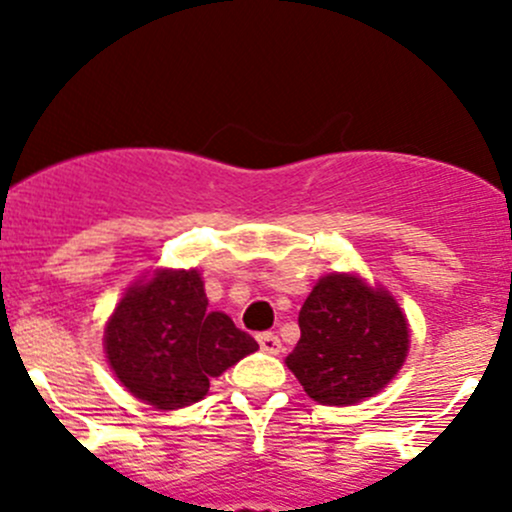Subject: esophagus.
Wrapping results in <instances>:
<instances>
[{
	"mask_svg": "<svg viewBox=\"0 0 512 512\" xmlns=\"http://www.w3.org/2000/svg\"><path fill=\"white\" fill-rule=\"evenodd\" d=\"M257 342H260V349L265 354H277L282 349V342L280 337H277L275 332H262L257 334Z\"/></svg>",
	"mask_w": 512,
	"mask_h": 512,
	"instance_id": "esophagus-1",
	"label": "esophagus"
}]
</instances>
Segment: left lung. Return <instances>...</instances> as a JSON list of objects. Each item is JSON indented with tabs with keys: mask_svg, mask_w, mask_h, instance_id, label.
Listing matches in <instances>:
<instances>
[{
	"mask_svg": "<svg viewBox=\"0 0 512 512\" xmlns=\"http://www.w3.org/2000/svg\"><path fill=\"white\" fill-rule=\"evenodd\" d=\"M287 366L319 404L347 406L384 389L409 352V327L384 289L352 275H327L299 309Z\"/></svg>",
	"mask_w": 512,
	"mask_h": 512,
	"instance_id": "1",
	"label": "left lung"
}]
</instances>
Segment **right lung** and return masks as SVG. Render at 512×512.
<instances>
[{
    "label": "right lung",
    "mask_w": 512,
    "mask_h": 512,
    "mask_svg": "<svg viewBox=\"0 0 512 512\" xmlns=\"http://www.w3.org/2000/svg\"><path fill=\"white\" fill-rule=\"evenodd\" d=\"M106 356L121 384L156 409H183L203 399L210 379L257 342L223 312H210L195 270L160 272L118 302L106 334Z\"/></svg>",
    "instance_id": "obj_1"
}]
</instances>
